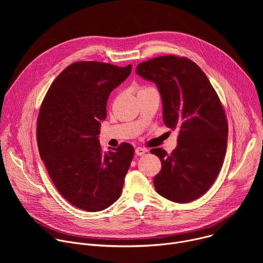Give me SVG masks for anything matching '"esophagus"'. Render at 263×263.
Returning a JSON list of instances; mask_svg holds the SVG:
<instances>
[{
	"instance_id": "1",
	"label": "esophagus",
	"mask_w": 263,
	"mask_h": 263,
	"mask_svg": "<svg viewBox=\"0 0 263 263\" xmlns=\"http://www.w3.org/2000/svg\"><path fill=\"white\" fill-rule=\"evenodd\" d=\"M146 152H147V151H146L145 148H143V147H140V146L135 148V154H136L137 156H142V155H144Z\"/></svg>"
}]
</instances>
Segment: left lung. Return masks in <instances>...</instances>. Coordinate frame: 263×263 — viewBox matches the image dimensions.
<instances>
[{"instance_id": "1", "label": "left lung", "mask_w": 263, "mask_h": 263, "mask_svg": "<svg viewBox=\"0 0 263 263\" xmlns=\"http://www.w3.org/2000/svg\"><path fill=\"white\" fill-rule=\"evenodd\" d=\"M136 73L156 84L163 123L179 131L171 154L151 149L162 164L154 177L155 190L175 203L195 201L215 181L227 151L228 123L218 96L205 72L187 58L149 59L137 65Z\"/></svg>"}]
</instances>
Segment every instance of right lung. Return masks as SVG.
<instances>
[{
  "mask_svg": "<svg viewBox=\"0 0 263 263\" xmlns=\"http://www.w3.org/2000/svg\"><path fill=\"white\" fill-rule=\"evenodd\" d=\"M132 65L78 61L50 86L37 119V143L49 176L74 207L96 212L121 196L134 156L127 142L103 152L101 122L110 92L124 82Z\"/></svg>",
  "mask_w": 263,
  "mask_h": 263,
  "instance_id": "obj_1",
  "label": "right lung"
}]
</instances>
